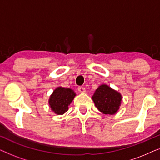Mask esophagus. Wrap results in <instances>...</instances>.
Here are the masks:
<instances>
[{"label": "esophagus", "mask_w": 160, "mask_h": 160, "mask_svg": "<svg viewBox=\"0 0 160 160\" xmlns=\"http://www.w3.org/2000/svg\"><path fill=\"white\" fill-rule=\"evenodd\" d=\"M78 91L79 92H82V93H84L85 92V88L84 87H78Z\"/></svg>", "instance_id": "1"}]
</instances>
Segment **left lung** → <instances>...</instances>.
I'll use <instances>...</instances> for the list:
<instances>
[{
	"mask_svg": "<svg viewBox=\"0 0 160 160\" xmlns=\"http://www.w3.org/2000/svg\"><path fill=\"white\" fill-rule=\"evenodd\" d=\"M92 100L100 111L105 114H114L121 104L122 96L111 87L102 84L96 89Z\"/></svg>",
	"mask_w": 160,
	"mask_h": 160,
	"instance_id": "obj_1",
	"label": "left lung"
}]
</instances>
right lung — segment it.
<instances>
[{"label":"right lung","instance_id":"right-lung-1","mask_svg":"<svg viewBox=\"0 0 160 160\" xmlns=\"http://www.w3.org/2000/svg\"><path fill=\"white\" fill-rule=\"evenodd\" d=\"M76 94L71 89L58 87L50 96L49 102L52 110L57 114H63L68 109Z\"/></svg>","mask_w":160,"mask_h":160}]
</instances>
